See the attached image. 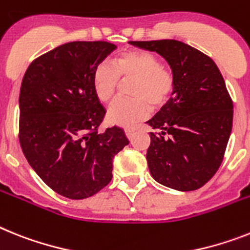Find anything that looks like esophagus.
I'll return each mask as SVG.
<instances>
[{
	"label": "esophagus",
	"instance_id": "obj_1",
	"mask_svg": "<svg viewBox=\"0 0 250 250\" xmlns=\"http://www.w3.org/2000/svg\"><path fill=\"white\" fill-rule=\"evenodd\" d=\"M125 136H127V138H128V140H132V138H133V136H135V129H132V128H127L125 129Z\"/></svg>",
	"mask_w": 250,
	"mask_h": 250
}]
</instances>
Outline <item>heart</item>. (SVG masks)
Instances as JSON below:
<instances>
[{"label": "heart", "mask_w": 250, "mask_h": 250, "mask_svg": "<svg viewBox=\"0 0 250 250\" xmlns=\"http://www.w3.org/2000/svg\"><path fill=\"white\" fill-rule=\"evenodd\" d=\"M122 81H133L129 87L131 100H117L106 112L109 125L129 128L145 119L148 105L154 110L164 108L175 90L171 71L163 67L155 54L141 49L122 52L113 60V67L106 63L96 66L93 73V90L96 99L109 103L114 98Z\"/></svg>", "instance_id": "b5f03b06"}]
</instances>
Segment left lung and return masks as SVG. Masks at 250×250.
Wrapping results in <instances>:
<instances>
[{
  "mask_svg": "<svg viewBox=\"0 0 250 250\" xmlns=\"http://www.w3.org/2000/svg\"><path fill=\"white\" fill-rule=\"evenodd\" d=\"M156 52L175 79L173 98L147 125L148 170L171 189L194 190L221 165L232 128V102L216 63L201 50L174 39L131 42Z\"/></svg>",
  "mask_w": 250,
  "mask_h": 250,
  "instance_id": "1",
  "label": "left lung"
}]
</instances>
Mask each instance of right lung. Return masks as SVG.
I'll list each match as a JSON object with an SVG mask.
<instances>
[{"label": "right lung", "instance_id": "right-lung-1", "mask_svg": "<svg viewBox=\"0 0 250 250\" xmlns=\"http://www.w3.org/2000/svg\"><path fill=\"white\" fill-rule=\"evenodd\" d=\"M115 48L108 42L62 44L33 61L22 77V152L44 183L71 200L102 190L112 180L113 159L129 144L117 125L98 132L105 108L91 80Z\"/></svg>", "mask_w": 250, "mask_h": 250}]
</instances>
